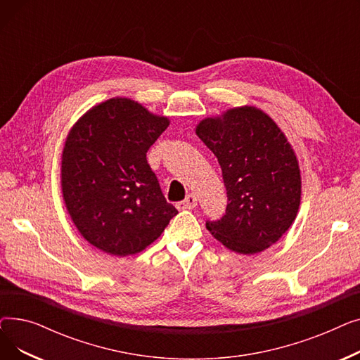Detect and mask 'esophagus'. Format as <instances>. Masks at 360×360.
<instances>
[{
  "label": "esophagus",
  "instance_id": "34e87169",
  "mask_svg": "<svg viewBox=\"0 0 360 360\" xmlns=\"http://www.w3.org/2000/svg\"><path fill=\"white\" fill-rule=\"evenodd\" d=\"M195 205H197V197L194 194L186 195V198L178 204L179 209L182 210H193L195 209Z\"/></svg>",
  "mask_w": 360,
  "mask_h": 360
}]
</instances>
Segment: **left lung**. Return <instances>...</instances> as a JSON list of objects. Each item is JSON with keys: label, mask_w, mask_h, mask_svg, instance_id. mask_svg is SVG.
Wrapping results in <instances>:
<instances>
[{"label": "left lung", "mask_w": 360, "mask_h": 360, "mask_svg": "<svg viewBox=\"0 0 360 360\" xmlns=\"http://www.w3.org/2000/svg\"><path fill=\"white\" fill-rule=\"evenodd\" d=\"M197 136L221 167L226 213L207 229L226 248L252 255L288 232L300 205V169L283 131L255 106L205 118Z\"/></svg>", "instance_id": "obj_1"}]
</instances>
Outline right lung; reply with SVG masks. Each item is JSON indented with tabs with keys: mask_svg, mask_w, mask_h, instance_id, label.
I'll list each match as a JSON object with an SVG mask.
<instances>
[{
	"mask_svg": "<svg viewBox=\"0 0 360 360\" xmlns=\"http://www.w3.org/2000/svg\"><path fill=\"white\" fill-rule=\"evenodd\" d=\"M169 118L128 98H112L74 124L63 150L61 188L82 236L110 255L155 242L178 210L162 194L146 155Z\"/></svg>",
	"mask_w": 360,
	"mask_h": 360,
	"instance_id": "add662e5",
	"label": "right lung"
}]
</instances>
